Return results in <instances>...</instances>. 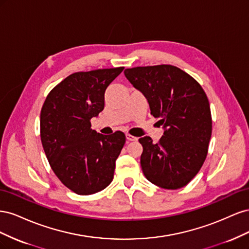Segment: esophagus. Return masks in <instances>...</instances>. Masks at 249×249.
Masks as SVG:
<instances>
[{
	"label": "esophagus",
	"mask_w": 249,
	"mask_h": 249,
	"mask_svg": "<svg viewBox=\"0 0 249 249\" xmlns=\"http://www.w3.org/2000/svg\"><path fill=\"white\" fill-rule=\"evenodd\" d=\"M125 138H126L127 141H136V140H137L136 137L132 136V135H130V134H126V135H125Z\"/></svg>",
	"instance_id": "1"
}]
</instances>
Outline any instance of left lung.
Instances as JSON below:
<instances>
[{
    "mask_svg": "<svg viewBox=\"0 0 249 249\" xmlns=\"http://www.w3.org/2000/svg\"><path fill=\"white\" fill-rule=\"evenodd\" d=\"M124 76L164 127L158 143L148 136L139 139L142 171L150 183L179 189L197 175L208 155L212 116L207 94L196 80L173 65L133 67Z\"/></svg>",
    "mask_w": 249,
    "mask_h": 249,
    "instance_id": "8db88e82",
    "label": "left lung"
}]
</instances>
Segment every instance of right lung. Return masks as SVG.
<instances>
[{"mask_svg": "<svg viewBox=\"0 0 249 249\" xmlns=\"http://www.w3.org/2000/svg\"><path fill=\"white\" fill-rule=\"evenodd\" d=\"M124 67L71 73L51 90L40 113V138L53 171L74 193L105 189L114 177L125 135L91 129L105 107V91Z\"/></svg>", "mask_w": 249, "mask_h": 249, "instance_id": "1", "label": "right lung"}]
</instances>
